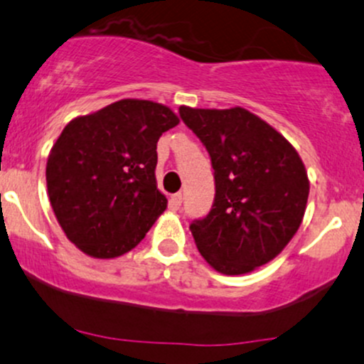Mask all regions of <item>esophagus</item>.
Segmentation results:
<instances>
[{
    "label": "esophagus",
    "instance_id": "obj_1",
    "mask_svg": "<svg viewBox=\"0 0 364 364\" xmlns=\"http://www.w3.org/2000/svg\"><path fill=\"white\" fill-rule=\"evenodd\" d=\"M181 202H183V195H181V193H174V195H171V198H169L171 208L178 209L179 205H181Z\"/></svg>",
    "mask_w": 364,
    "mask_h": 364
}]
</instances>
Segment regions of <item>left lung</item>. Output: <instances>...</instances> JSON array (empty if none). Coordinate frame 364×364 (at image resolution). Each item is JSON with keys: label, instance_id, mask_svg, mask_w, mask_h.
<instances>
[{"label": "left lung", "instance_id": "obj_1", "mask_svg": "<svg viewBox=\"0 0 364 364\" xmlns=\"http://www.w3.org/2000/svg\"><path fill=\"white\" fill-rule=\"evenodd\" d=\"M211 156L214 202L190 230L214 270L240 275L274 259L304 220L309 178L296 150L244 108H179Z\"/></svg>", "mask_w": 364, "mask_h": 364}]
</instances>
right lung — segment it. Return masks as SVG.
<instances>
[{
    "label": "right lung",
    "mask_w": 364,
    "mask_h": 364,
    "mask_svg": "<svg viewBox=\"0 0 364 364\" xmlns=\"http://www.w3.org/2000/svg\"><path fill=\"white\" fill-rule=\"evenodd\" d=\"M178 124L167 106L122 99L64 127L48 155L47 190L78 250L117 258L144 239L167 208L156 188V143Z\"/></svg>",
    "instance_id": "obj_1"
}]
</instances>
